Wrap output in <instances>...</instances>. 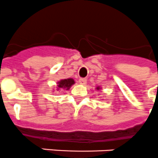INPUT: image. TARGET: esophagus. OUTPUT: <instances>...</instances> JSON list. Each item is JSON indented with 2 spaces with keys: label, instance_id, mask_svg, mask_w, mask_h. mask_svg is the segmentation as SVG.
Segmentation results:
<instances>
[{
  "label": "esophagus",
  "instance_id": "esophagus-1",
  "mask_svg": "<svg viewBox=\"0 0 158 158\" xmlns=\"http://www.w3.org/2000/svg\"><path fill=\"white\" fill-rule=\"evenodd\" d=\"M86 79H85V78H80L79 79V83H80L81 85H85L86 84Z\"/></svg>",
  "mask_w": 158,
  "mask_h": 158
}]
</instances>
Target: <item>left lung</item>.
Instances as JSON below:
<instances>
[{
    "mask_svg": "<svg viewBox=\"0 0 158 158\" xmlns=\"http://www.w3.org/2000/svg\"><path fill=\"white\" fill-rule=\"evenodd\" d=\"M96 89H98V90H99V89H101V88H100L99 86H98L97 88H96Z\"/></svg>",
    "mask_w": 158,
    "mask_h": 158,
    "instance_id": "8db88e82",
    "label": "left lung"
}]
</instances>
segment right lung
Here are the masks:
<instances>
[{
  "instance_id": "1",
  "label": "right lung",
  "mask_w": 158,
  "mask_h": 158,
  "mask_svg": "<svg viewBox=\"0 0 158 158\" xmlns=\"http://www.w3.org/2000/svg\"><path fill=\"white\" fill-rule=\"evenodd\" d=\"M75 81L73 78H68V79H63V80L59 81L57 82V90L60 89H65L66 90H69L70 87L74 85Z\"/></svg>"
}]
</instances>
